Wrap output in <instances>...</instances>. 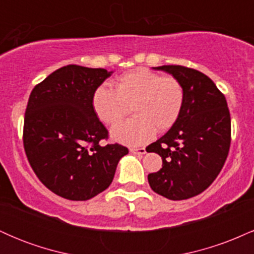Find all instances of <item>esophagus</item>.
Listing matches in <instances>:
<instances>
[{
  "label": "esophagus",
  "mask_w": 254,
  "mask_h": 254,
  "mask_svg": "<svg viewBox=\"0 0 254 254\" xmlns=\"http://www.w3.org/2000/svg\"><path fill=\"white\" fill-rule=\"evenodd\" d=\"M130 151L132 154H137V155H143L145 154V148H130Z\"/></svg>",
  "instance_id": "obj_1"
}]
</instances>
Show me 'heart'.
I'll return each mask as SVG.
<instances>
[{
	"instance_id": "heart-1",
	"label": "heart",
	"mask_w": 254,
	"mask_h": 254,
	"mask_svg": "<svg viewBox=\"0 0 254 254\" xmlns=\"http://www.w3.org/2000/svg\"><path fill=\"white\" fill-rule=\"evenodd\" d=\"M185 92L179 80L145 68H137L119 75L115 89L101 84L92 95L95 116L104 124L115 125L127 113L133 117L119 123L111 131L116 141L127 144H143L157 132L171 129L179 118Z\"/></svg>"
}]
</instances>
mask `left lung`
<instances>
[{
    "label": "left lung",
    "instance_id": "1",
    "mask_svg": "<svg viewBox=\"0 0 254 254\" xmlns=\"http://www.w3.org/2000/svg\"><path fill=\"white\" fill-rule=\"evenodd\" d=\"M178 78L184 87V106L176 124L147 151L162 157V168L148 174L151 190L182 200L202 193L216 179L230 147L227 100L203 72L183 65L154 68Z\"/></svg>",
    "mask_w": 254,
    "mask_h": 254
}]
</instances>
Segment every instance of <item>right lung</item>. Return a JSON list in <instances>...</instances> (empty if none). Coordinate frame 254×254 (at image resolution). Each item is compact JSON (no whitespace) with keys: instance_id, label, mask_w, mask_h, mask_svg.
<instances>
[{"instance_id":"1","label":"right lung","mask_w":254,"mask_h":254,"mask_svg":"<svg viewBox=\"0 0 254 254\" xmlns=\"http://www.w3.org/2000/svg\"><path fill=\"white\" fill-rule=\"evenodd\" d=\"M112 71L62 66L31 92L24 121V148L32 170L49 190L70 200H87L112 183L118 143L101 145L109 131L92 107V95Z\"/></svg>"}]
</instances>
